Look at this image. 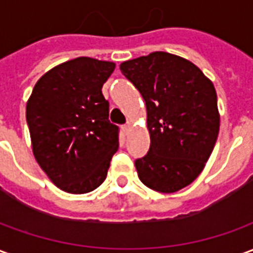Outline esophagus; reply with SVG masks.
<instances>
[{"instance_id": "obj_1", "label": "esophagus", "mask_w": 253, "mask_h": 253, "mask_svg": "<svg viewBox=\"0 0 253 253\" xmlns=\"http://www.w3.org/2000/svg\"><path fill=\"white\" fill-rule=\"evenodd\" d=\"M122 128H123V131L126 132V134H128V132H130V130H131V125H130V123H127V125H125V126L122 127Z\"/></svg>"}]
</instances>
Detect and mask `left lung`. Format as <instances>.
Here are the masks:
<instances>
[{
	"label": "left lung",
	"mask_w": 253,
	"mask_h": 253,
	"mask_svg": "<svg viewBox=\"0 0 253 253\" xmlns=\"http://www.w3.org/2000/svg\"><path fill=\"white\" fill-rule=\"evenodd\" d=\"M121 70L146 103L150 148L135 160L139 180L164 194L184 188L201 175L217 141L214 85L188 59L164 51L122 62Z\"/></svg>",
	"instance_id": "8db88e82"
}]
</instances>
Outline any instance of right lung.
<instances>
[{
	"mask_svg": "<svg viewBox=\"0 0 253 253\" xmlns=\"http://www.w3.org/2000/svg\"><path fill=\"white\" fill-rule=\"evenodd\" d=\"M115 63L78 57L44 73L27 101L35 160L62 191L86 194L105 180L119 146L101 93Z\"/></svg>",
	"mask_w": 253,
	"mask_h": 253,
	"instance_id": "1",
	"label": "right lung"
}]
</instances>
